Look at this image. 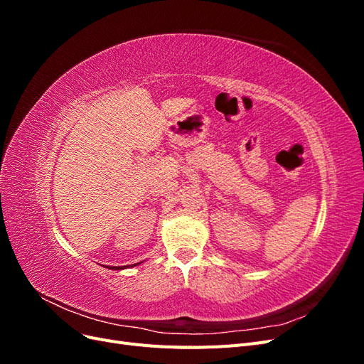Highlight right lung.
Instances as JSON below:
<instances>
[{"label": "right lung", "instance_id": "add662e5", "mask_svg": "<svg viewBox=\"0 0 364 364\" xmlns=\"http://www.w3.org/2000/svg\"><path fill=\"white\" fill-rule=\"evenodd\" d=\"M138 264H141V262H138ZM138 264H130V266H109L107 269H111V270H123V269H127V267H135V266H138Z\"/></svg>", "mask_w": 364, "mask_h": 364}]
</instances>
